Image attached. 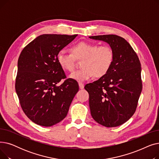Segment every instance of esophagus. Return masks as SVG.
Wrapping results in <instances>:
<instances>
[{
	"mask_svg": "<svg viewBox=\"0 0 159 159\" xmlns=\"http://www.w3.org/2000/svg\"><path fill=\"white\" fill-rule=\"evenodd\" d=\"M79 86L80 89H83L84 88V84H83V83H82V82H79Z\"/></svg>",
	"mask_w": 159,
	"mask_h": 159,
	"instance_id": "34e87169",
	"label": "esophagus"
}]
</instances>
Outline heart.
Returning <instances> with one entry per match:
<instances>
[{
	"label": "heart",
	"instance_id": "heart-1",
	"mask_svg": "<svg viewBox=\"0 0 159 159\" xmlns=\"http://www.w3.org/2000/svg\"><path fill=\"white\" fill-rule=\"evenodd\" d=\"M71 53L61 50L57 55V63L61 68L71 72L75 68V60H81V69L69 75L73 80L82 82L94 77L101 78L109 71L114 61V52L108 46L80 42L71 48Z\"/></svg>",
	"mask_w": 159,
	"mask_h": 159
}]
</instances>
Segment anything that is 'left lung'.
<instances>
[{
    "label": "left lung",
    "instance_id": "8db88e82",
    "mask_svg": "<svg viewBox=\"0 0 159 159\" xmlns=\"http://www.w3.org/2000/svg\"><path fill=\"white\" fill-rule=\"evenodd\" d=\"M105 42L114 52V61L104 76L87 84L91 115L107 128L119 126L135 112L143 84L141 65L137 53L127 40L115 35L91 36Z\"/></svg>",
    "mask_w": 159,
    "mask_h": 159
}]
</instances>
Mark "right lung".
<instances>
[{
	"label": "right lung",
	"mask_w": 159,
	"mask_h": 159,
	"mask_svg": "<svg viewBox=\"0 0 159 159\" xmlns=\"http://www.w3.org/2000/svg\"><path fill=\"white\" fill-rule=\"evenodd\" d=\"M77 35L44 34L25 47L19 57L15 90L28 117L42 126L62 121L79 91L77 82L66 79L57 55Z\"/></svg>",
	"instance_id": "obj_1"
}]
</instances>
